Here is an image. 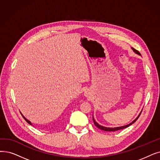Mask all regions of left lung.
Returning <instances> with one entry per match:
<instances>
[{
  "instance_id": "8db88e82",
  "label": "left lung",
  "mask_w": 160,
  "mask_h": 160,
  "mask_svg": "<svg viewBox=\"0 0 160 160\" xmlns=\"http://www.w3.org/2000/svg\"><path fill=\"white\" fill-rule=\"evenodd\" d=\"M132 49L133 50V51L135 52V53H138V55H141V53H139V52L138 51H137V50H135V49H134V48H132ZM141 112L140 113V114L138 116V117L137 118L133 121V122H132L131 123H129V124H128V125H127V126H122V127H118V128H105V127H103V126H100V125H99L98 123H97L95 121V120L93 119V122H94V124H95V126L97 127V128H98L99 129H101V130H103V131H118V130H120V129H124V128H128V127H129V126H131V125H132L133 124V123H135L137 120V119L138 118H139V116H140V115H141Z\"/></svg>"
}]
</instances>
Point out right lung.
<instances>
[{
	"mask_svg": "<svg viewBox=\"0 0 160 160\" xmlns=\"http://www.w3.org/2000/svg\"><path fill=\"white\" fill-rule=\"evenodd\" d=\"M23 116V118H24V119H25V121H26V122H27V123H29V124H30V125H32V123H31V122H29V120H27V119H26V118H25V117H24V116Z\"/></svg>",
	"mask_w": 160,
	"mask_h": 160,
	"instance_id": "add662e5",
	"label": "right lung"
}]
</instances>
